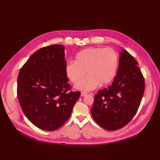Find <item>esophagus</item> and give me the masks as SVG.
I'll use <instances>...</instances> for the list:
<instances>
[{
    "label": "esophagus",
    "instance_id": "1",
    "mask_svg": "<svg viewBox=\"0 0 160 160\" xmlns=\"http://www.w3.org/2000/svg\"><path fill=\"white\" fill-rule=\"evenodd\" d=\"M87 94H88V93H86V92H83V91H82V93H81V97H84V96H86Z\"/></svg>",
    "mask_w": 160,
    "mask_h": 160
}]
</instances>
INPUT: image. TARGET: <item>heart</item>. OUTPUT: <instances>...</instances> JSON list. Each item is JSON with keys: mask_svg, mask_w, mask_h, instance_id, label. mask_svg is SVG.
<instances>
[{"mask_svg": "<svg viewBox=\"0 0 160 160\" xmlns=\"http://www.w3.org/2000/svg\"><path fill=\"white\" fill-rule=\"evenodd\" d=\"M118 56L112 48L91 47L83 49L75 56L74 62L65 65V74L72 83H77L85 74L88 75L78 82L75 88L83 91H90L99 84L110 83L117 72Z\"/></svg>", "mask_w": 160, "mask_h": 160, "instance_id": "b5f03b06", "label": "heart"}]
</instances>
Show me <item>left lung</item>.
Here are the masks:
<instances>
[{
  "label": "left lung",
  "mask_w": 160,
  "mask_h": 160,
  "mask_svg": "<svg viewBox=\"0 0 160 160\" xmlns=\"http://www.w3.org/2000/svg\"><path fill=\"white\" fill-rule=\"evenodd\" d=\"M112 84L98 91L91 112L95 121L108 130L127 125L136 115L145 91V80L138 62L126 50Z\"/></svg>",
  "instance_id": "8db88e82"
}]
</instances>
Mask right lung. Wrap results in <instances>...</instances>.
<instances>
[{"label": "right lung", "mask_w": 160, "mask_h": 160, "mask_svg": "<svg viewBox=\"0 0 160 160\" xmlns=\"http://www.w3.org/2000/svg\"><path fill=\"white\" fill-rule=\"evenodd\" d=\"M65 48L51 45L38 50L18 78V97L27 119L38 128L53 131L69 119L80 96L71 89L65 74Z\"/></svg>", "instance_id": "right-lung-1"}]
</instances>
